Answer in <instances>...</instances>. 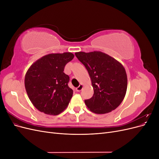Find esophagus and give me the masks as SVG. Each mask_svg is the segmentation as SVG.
Wrapping results in <instances>:
<instances>
[{
  "mask_svg": "<svg viewBox=\"0 0 159 159\" xmlns=\"http://www.w3.org/2000/svg\"><path fill=\"white\" fill-rule=\"evenodd\" d=\"M83 87H84V85H83L82 84H80V85L78 86V87L76 88V91H80L81 89H83Z\"/></svg>",
  "mask_w": 159,
  "mask_h": 159,
  "instance_id": "1",
  "label": "esophagus"
}]
</instances>
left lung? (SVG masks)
<instances>
[{
	"mask_svg": "<svg viewBox=\"0 0 159 159\" xmlns=\"http://www.w3.org/2000/svg\"><path fill=\"white\" fill-rule=\"evenodd\" d=\"M87 69L93 95L85 100L91 111L105 114L121 103L127 88V76L123 65L113 57L102 52L75 53Z\"/></svg>",
	"mask_w": 159,
	"mask_h": 159,
	"instance_id": "left-lung-1",
	"label": "left lung"
}]
</instances>
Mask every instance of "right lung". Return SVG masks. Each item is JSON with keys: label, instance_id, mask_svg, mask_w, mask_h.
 I'll use <instances>...</instances> for the list:
<instances>
[{"label": "right lung", "instance_id": "add662e5", "mask_svg": "<svg viewBox=\"0 0 159 159\" xmlns=\"http://www.w3.org/2000/svg\"><path fill=\"white\" fill-rule=\"evenodd\" d=\"M74 57L71 52L50 54L38 59L28 70L25 78L26 93L40 111L57 115L68 107L73 90L69 88L70 77L64 70Z\"/></svg>", "mask_w": 159, "mask_h": 159}]
</instances>
